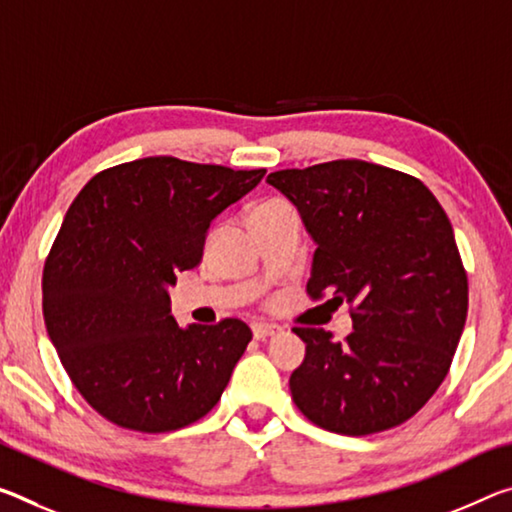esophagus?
I'll list each match as a JSON object with an SVG mask.
<instances>
[{
	"label": "esophagus",
	"instance_id": "obj_1",
	"mask_svg": "<svg viewBox=\"0 0 512 512\" xmlns=\"http://www.w3.org/2000/svg\"><path fill=\"white\" fill-rule=\"evenodd\" d=\"M280 330H282V328L275 326V323H255V326H253V335H255V339H266V337L278 335Z\"/></svg>",
	"mask_w": 512,
	"mask_h": 512
}]
</instances>
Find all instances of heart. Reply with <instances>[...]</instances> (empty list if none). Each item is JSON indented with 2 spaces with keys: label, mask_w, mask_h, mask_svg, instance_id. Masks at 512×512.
Instances as JSON below:
<instances>
[{
  "label": "heart",
  "mask_w": 512,
  "mask_h": 512,
  "mask_svg": "<svg viewBox=\"0 0 512 512\" xmlns=\"http://www.w3.org/2000/svg\"><path fill=\"white\" fill-rule=\"evenodd\" d=\"M280 207H285V202H280V200H269V202H262V205H257V207L253 209V214H250V216H257V214L273 212V209H280Z\"/></svg>",
  "instance_id": "heart-1"
}]
</instances>
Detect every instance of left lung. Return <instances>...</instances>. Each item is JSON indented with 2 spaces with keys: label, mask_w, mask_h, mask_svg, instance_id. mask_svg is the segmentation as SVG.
Here are the masks:
<instances>
[{
  "label": "left lung",
  "mask_w": 512,
  "mask_h": 512,
  "mask_svg": "<svg viewBox=\"0 0 512 512\" xmlns=\"http://www.w3.org/2000/svg\"><path fill=\"white\" fill-rule=\"evenodd\" d=\"M316 243L307 294L351 305L353 332L294 328L305 360L296 408L339 435L408 421L449 373L467 319V273L449 216L424 182L360 159L266 177ZM328 300V303H330Z\"/></svg>",
  "instance_id": "left-lung-1"
}]
</instances>
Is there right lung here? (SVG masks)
Wrapping results in <instances>:
<instances>
[{
	"label": "right lung",
	"mask_w": 512,
	"mask_h": 512,
	"mask_svg": "<svg viewBox=\"0 0 512 512\" xmlns=\"http://www.w3.org/2000/svg\"><path fill=\"white\" fill-rule=\"evenodd\" d=\"M264 173L145 157L79 191L47 255L43 316L72 385L104 419L168 433L221 399L253 332L239 319L177 326L168 287Z\"/></svg>",
	"instance_id": "obj_1"
}]
</instances>
